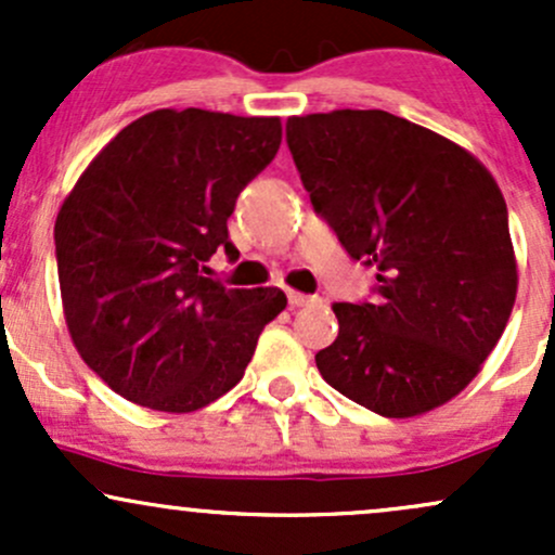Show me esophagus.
Wrapping results in <instances>:
<instances>
[{"mask_svg":"<svg viewBox=\"0 0 555 555\" xmlns=\"http://www.w3.org/2000/svg\"><path fill=\"white\" fill-rule=\"evenodd\" d=\"M286 297H289L292 308H305V305H313V302H315V297L302 295V292H295V289L286 292Z\"/></svg>","mask_w":555,"mask_h":555,"instance_id":"34e87169","label":"esophagus"}]
</instances>
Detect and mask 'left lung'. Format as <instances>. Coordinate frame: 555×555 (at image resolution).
<instances>
[{"label":"left lung","instance_id":"obj_1","mask_svg":"<svg viewBox=\"0 0 555 555\" xmlns=\"http://www.w3.org/2000/svg\"><path fill=\"white\" fill-rule=\"evenodd\" d=\"M286 143L310 203L375 302H334L339 336L315 354L328 386L384 417L454 399L499 344L514 299L508 214L462 145L380 109L289 117Z\"/></svg>","mask_w":555,"mask_h":555}]
</instances>
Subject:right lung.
I'll return each instance as SVG.
<instances>
[{
  "label": "right lung",
  "mask_w": 555,
  "mask_h": 555,
  "mask_svg": "<svg viewBox=\"0 0 555 555\" xmlns=\"http://www.w3.org/2000/svg\"><path fill=\"white\" fill-rule=\"evenodd\" d=\"M279 145V117L156 109L69 190L54 224L67 331L119 397L180 415L240 384L286 295L227 289L203 269L216 250L237 258L227 219Z\"/></svg>",
  "instance_id": "obj_1"
}]
</instances>
